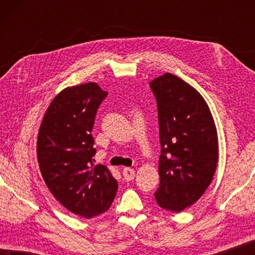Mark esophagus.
Wrapping results in <instances>:
<instances>
[{"instance_id":"34e87169","label":"esophagus","mask_w":255,"mask_h":255,"mask_svg":"<svg viewBox=\"0 0 255 255\" xmlns=\"http://www.w3.org/2000/svg\"><path fill=\"white\" fill-rule=\"evenodd\" d=\"M134 175H135V172L132 168H124L123 169L124 180H127V181L133 180L134 179Z\"/></svg>"}]
</instances>
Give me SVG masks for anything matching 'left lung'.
<instances>
[{
	"label": "left lung",
	"instance_id": "1",
	"mask_svg": "<svg viewBox=\"0 0 255 255\" xmlns=\"http://www.w3.org/2000/svg\"><path fill=\"white\" fill-rule=\"evenodd\" d=\"M156 100L161 154L160 208L180 212L201 198L214 177L218 138L214 118L201 94L166 73L149 82Z\"/></svg>",
	"mask_w": 255,
	"mask_h": 255
}]
</instances>
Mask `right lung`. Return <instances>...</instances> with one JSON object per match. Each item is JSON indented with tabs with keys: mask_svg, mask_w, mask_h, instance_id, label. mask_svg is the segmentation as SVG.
<instances>
[{
	"mask_svg": "<svg viewBox=\"0 0 255 255\" xmlns=\"http://www.w3.org/2000/svg\"><path fill=\"white\" fill-rule=\"evenodd\" d=\"M108 95L97 83L69 87L47 108L37 141L40 173L52 195L73 214L93 218L106 212L117 180L104 165H94L92 135L97 109Z\"/></svg>",
	"mask_w": 255,
	"mask_h": 255,
	"instance_id": "obj_1",
	"label": "right lung"
}]
</instances>
